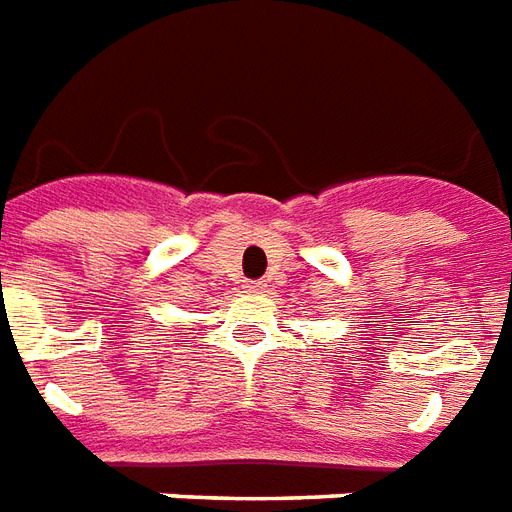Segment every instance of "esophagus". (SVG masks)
Masks as SVG:
<instances>
[{"label":"esophagus","mask_w":512,"mask_h":512,"mask_svg":"<svg viewBox=\"0 0 512 512\" xmlns=\"http://www.w3.org/2000/svg\"><path fill=\"white\" fill-rule=\"evenodd\" d=\"M263 282H249V285H246V290H249V293H260V290H263Z\"/></svg>","instance_id":"obj_1"}]
</instances>
